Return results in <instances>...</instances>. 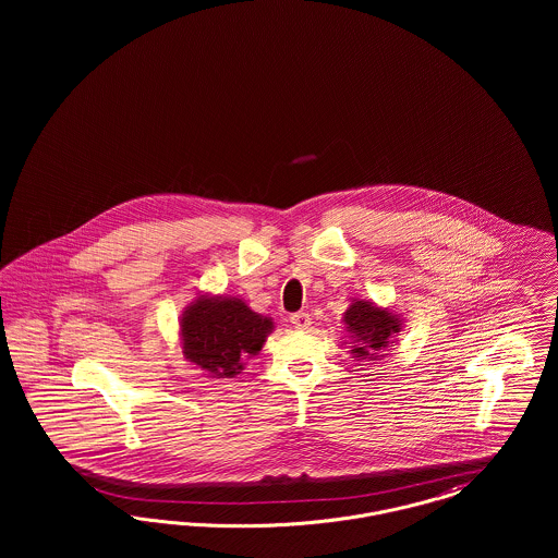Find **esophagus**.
<instances>
[{"instance_id": "34e87169", "label": "esophagus", "mask_w": 558, "mask_h": 558, "mask_svg": "<svg viewBox=\"0 0 558 558\" xmlns=\"http://www.w3.org/2000/svg\"><path fill=\"white\" fill-rule=\"evenodd\" d=\"M291 324L294 328H299V330H307L312 326V318H310V314L299 312V314H292Z\"/></svg>"}]
</instances>
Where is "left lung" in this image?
<instances>
[{"instance_id":"left-lung-1","label":"left lung","mask_w":558,"mask_h":558,"mask_svg":"<svg viewBox=\"0 0 558 558\" xmlns=\"http://www.w3.org/2000/svg\"><path fill=\"white\" fill-rule=\"evenodd\" d=\"M345 330L351 339V353L357 360H383L396 343L403 319L389 307H378L372 301L353 299L347 307Z\"/></svg>"}]
</instances>
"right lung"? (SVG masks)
Returning a JSON list of instances; mask_svg holds the SVG:
<instances>
[{"label":"right lung","instance_id":"right-lung-1","mask_svg":"<svg viewBox=\"0 0 558 558\" xmlns=\"http://www.w3.org/2000/svg\"><path fill=\"white\" fill-rule=\"evenodd\" d=\"M274 322L253 312L239 296L198 294L180 318L187 362L211 378H234L244 362L262 351Z\"/></svg>","mask_w":558,"mask_h":558}]
</instances>
